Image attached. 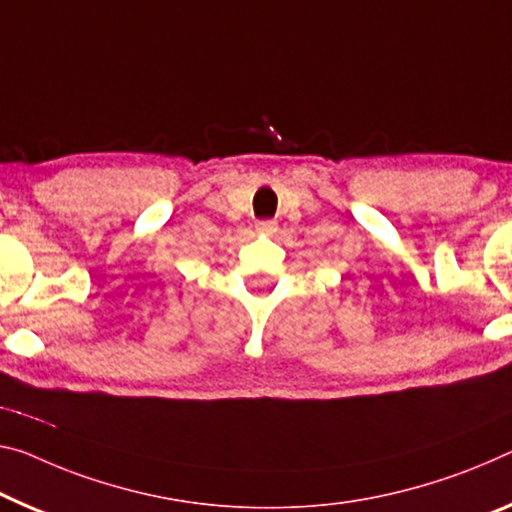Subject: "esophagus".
<instances>
[{"instance_id":"1","label":"esophagus","mask_w":512,"mask_h":512,"mask_svg":"<svg viewBox=\"0 0 512 512\" xmlns=\"http://www.w3.org/2000/svg\"><path fill=\"white\" fill-rule=\"evenodd\" d=\"M256 231L263 233V235L277 233V222H272V219H263V222L256 224Z\"/></svg>"}]
</instances>
